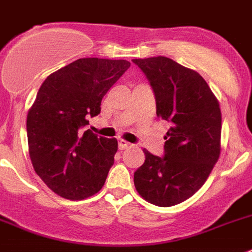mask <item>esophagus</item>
Instances as JSON below:
<instances>
[{
	"label": "esophagus",
	"mask_w": 252,
	"mask_h": 252,
	"mask_svg": "<svg viewBox=\"0 0 252 252\" xmlns=\"http://www.w3.org/2000/svg\"><path fill=\"white\" fill-rule=\"evenodd\" d=\"M118 143H119V150H126V148H128L132 146V144L128 143L126 141H124V139H119V142H118Z\"/></svg>",
	"instance_id": "esophagus-1"
}]
</instances>
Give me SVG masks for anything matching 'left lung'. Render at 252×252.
I'll list each match as a JSON object with an SVG mask.
<instances>
[{"label": "left lung", "mask_w": 252, "mask_h": 252, "mask_svg": "<svg viewBox=\"0 0 252 252\" xmlns=\"http://www.w3.org/2000/svg\"><path fill=\"white\" fill-rule=\"evenodd\" d=\"M133 63L150 81L157 117L171 124L163 157L143 150L146 159L134 172L135 189L151 204L171 207L194 195L220 158V102L198 72L167 57Z\"/></svg>", "instance_id": "1"}]
</instances>
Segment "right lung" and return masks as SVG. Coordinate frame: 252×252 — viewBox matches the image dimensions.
Masks as SVG:
<instances>
[{"label":"right lung","instance_id":"1","mask_svg":"<svg viewBox=\"0 0 252 252\" xmlns=\"http://www.w3.org/2000/svg\"><path fill=\"white\" fill-rule=\"evenodd\" d=\"M130 63L81 58L49 74L26 119L29 155L35 172L50 190L69 200L100 191L118 151L115 138L97 137L89 118Z\"/></svg>","mask_w":252,"mask_h":252}]
</instances>
